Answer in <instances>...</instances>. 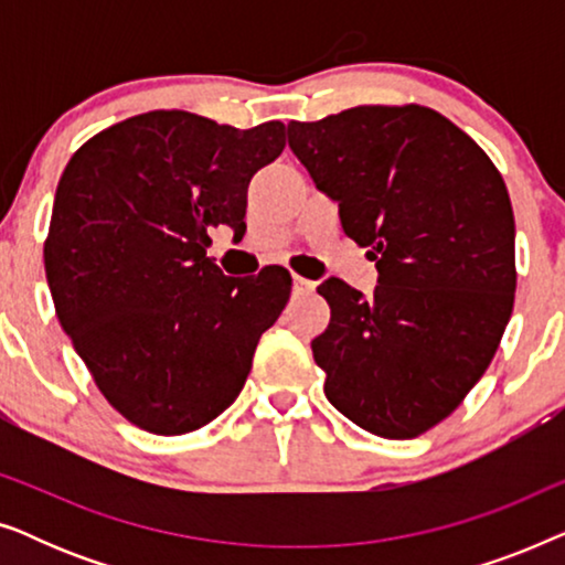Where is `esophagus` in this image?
<instances>
[{
	"label": "esophagus",
	"instance_id": "1",
	"mask_svg": "<svg viewBox=\"0 0 565 565\" xmlns=\"http://www.w3.org/2000/svg\"><path fill=\"white\" fill-rule=\"evenodd\" d=\"M313 288H316V282H311V280H306V277H292V292H296V296H306V292H313Z\"/></svg>",
	"mask_w": 565,
	"mask_h": 565
}]
</instances>
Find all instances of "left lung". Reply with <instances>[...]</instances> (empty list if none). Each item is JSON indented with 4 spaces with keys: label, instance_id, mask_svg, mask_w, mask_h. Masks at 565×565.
I'll return each mask as SVG.
<instances>
[{
    "label": "left lung",
    "instance_id": "1",
    "mask_svg": "<svg viewBox=\"0 0 565 565\" xmlns=\"http://www.w3.org/2000/svg\"><path fill=\"white\" fill-rule=\"evenodd\" d=\"M288 146L377 269L370 298L337 277L319 285L323 393L377 437L422 435L481 381L512 316L507 184L473 138L419 105L292 120Z\"/></svg>",
    "mask_w": 565,
    "mask_h": 565
}]
</instances>
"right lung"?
I'll use <instances>...</instances> for the list:
<instances>
[{"label":"right lung","instance_id":"add662e5","mask_svg":"<svg viewBox=\"0 0 565 565\" xmlns=\"http://www.w3.org/2000/svg\"><path fill=\"white\" fill-rule=\"evenodd\" d=\"M285 149L277 120L238 130L182 110L89 138L61 174L45 280L103 396L153 435H188L242 393L290 273L223 275L207 231L244 234L246 188Z\"/></svg>","mask_w":565,"mask_h":565}]
</instances>
